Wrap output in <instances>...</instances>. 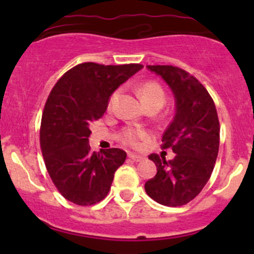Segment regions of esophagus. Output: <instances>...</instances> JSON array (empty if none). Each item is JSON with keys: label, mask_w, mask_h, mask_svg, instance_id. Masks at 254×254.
<instances>
[{"label": "esophagus", "mask_w": 254, "mask_h": 254, "mask_svg": "<svg viewBox=\"0 0 254 254\" xmlns=\"http://www.w3.org/2000/svg\"><path fill=\"white\" fill-rule=\"evenodd\" d=\"M127 157H129L130 160L135 161V162H140V161L143 160L142 156H139V155H136V153H132V152H130L129 155H127Z\"/></svg>", "instance_id": "1"}]
</instances>
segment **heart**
<instances>
[{
	"label": "heart",
	"instance_id": "1",
	"mask_svg": "<svg viewBox=\"0 0 254 254\" xmlns=\"http://www.w3.org/2000/svg\"><path fill=\"white\" fill-rule=\"evenodd\" d=\"M118 96H119V91L114 92V93L112 94L111 99H109V109L112 108L114 102L117 101ZM139 96L146 107L158 106L161 108V107L163 106V103H165L166 99L165 91H163V88L161 87V84H158L157 82L155 81H147L145 82V83H142L139 88ZM145 136L146 134L142 130L127 127V129H125L124 131L122 132V141L130 146H137L139 145L140 140L143 139Z\"/></svg>",
	"mask_w": 254,
	"mask_h": 254
}]
</instances>
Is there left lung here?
I'll use <instances>...</instances> for the list:
<instances>
[{
    "label": "left lung",
    "mask_w": 254,
    "mask_h": 254,
    "mask_svg": "<svg viewBox=\"0 0 254 254\" xmlns=\"http://www.w3.org/2000/svg\"><path fill=\"white\" fill-rule=\"evenodd\" d=\"M171 87L176 115L162 136L163 150L172 148L175 158L148 156L157 173L145 183L150 198L166 206H182L193 200L210 179L220 145V124L215 103L205 87L177 66L148 65Z\"/></svg>",
    "instance_id": "1"
}]
</instances>
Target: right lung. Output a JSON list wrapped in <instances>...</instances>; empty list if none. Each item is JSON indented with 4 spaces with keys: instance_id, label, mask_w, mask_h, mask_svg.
Here are the masks:
<instances>
[{
    "instance_id": "obj_1",
    "label": "right lung",
    "mask_w": 254,
    "mask_h": 254,
    "mask_svg": "<svg viewBox=\"0 0 254 254\" xmlns=\"http://www.w3.org/2000/svg\"><path fill=\"white\" fill-rule=\"evenodd\" d=\"M143 67L140 64L83 63L61 76L49 94L40 125V147L61 195L81 206L103 200L127 158L120 148L92 152L89 125L107 111L112 93Z\"/></svg>"
}]
</instances>
